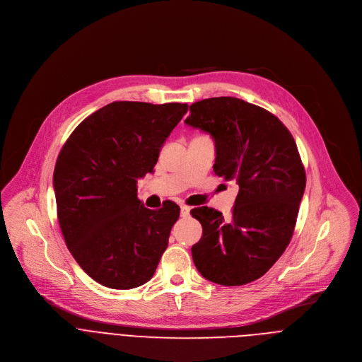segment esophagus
I'll list each match as a JSON object with an SVG mask.
<instances>
[{
  "instance_id": "1",
  "label": "esophagus",
  "mask_w": 362,
  "mask_h": 362,
  "mask_svg": "<svg viewBox=\"0 0 362 362\" xmlns=\"http://www.w3.org/2000/svg\"><path fill=\"white\" fill-rule=\"evenodd\" d=\"M180 215H182V218H187L190 215V208H189V206H186V204L180 206Z\"/></svg>"
}]
</instances>
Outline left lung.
<instances>
[{
    "label": "left lung",
    "mask_w": 362,
    "mask_h": 362,
    "mask_svg": "<svg viewBox=\"0 0 362 362\" xmlns=\"http://www.w3.org/2000/svg\"><path fill=\"white\" fill-rule=\"evenodd\" d=\"M185 123L214 137L215 175L239 185L229 221L208 206L190 211L203 229L193 262L219 285L259 279L293 235L306 183L296 143L276 116L236 97L193 103Z\"/></svg>",
    "instance_id": "8db88e82"
}]
</instances>
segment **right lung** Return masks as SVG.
<instances>
[{
	"instance_id": "1",
	"label": "right lung",
	"mask_w": 362,
	"mask_h": 362,
	"mask_svg": "<svg viewBox=\"0 0 362 362\" xmlns=\"http://www.w3.org/2000/svg\"><path fill=\"white\" fill-rule=\"evenodd\" d=\"M187 105L115 101L84 119L54 168L57 218L81 269L103 286L132 289L151 279L180 208L151 211L137 179L151 173Z\"/></svg>"
}]
</instances>
